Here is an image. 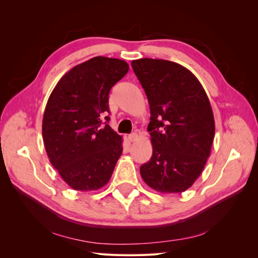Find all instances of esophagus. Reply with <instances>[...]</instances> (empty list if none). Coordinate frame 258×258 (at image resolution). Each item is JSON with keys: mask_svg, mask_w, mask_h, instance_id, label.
Returning <instances> with one entry per match:
<instances>
[{"mask_svg": "<svg viewBox=\"0 0 258 258\" xmlns=\"http://www.w3.org/2000/svg\"><path fill=\"white\" fill-rule=\"evenodd\" d=\"M128 139H129V141H130V142H135V141H136V140L138 139V135L136 134V132H134V134H131V135H129Z\"/></svg>", "mask_w": 258, "mask_h": 258, "instance_id": "1", "label": "esophagus"}]
</instances>
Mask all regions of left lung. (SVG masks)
<instances>
[{
  "mask_svg": "<svg viewBox=\"0 0 258 258\" xmlns=\"http://www.w3.org/2000/svg\"><path fill=\"white\" fill-rule=\"evenodd\" d=\"M131 66L151 110L153 155L140 173L159 192L185 191L211 154L215 123L209 98L197 77L175 62L143 58Z\"/></svg>",
  "mask_w": 258,
  "mask_h": 258,
  "instance_id": "obj_1",
  "label": "left lung"
}]
</instances>
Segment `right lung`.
Instances as JSON below:
<instances>
[{
  "instance_id": "add662e5",
  "label": "right lung",
  "mask_w": 258,
  "mask_h": 258,
  "mask_svg": "<svg viewBox=\"0 0 258 258\" xmlns=\"http://www.w3.org/2000/svg\"><path fill=\"white\" fill-rule=\"evenodd\" d=\"M128 70L120 59L91 58L67 72L50 93L42 124L45 150L75 190L102 188L122 153L121 137L101 117L110 113L108 93Z\"/></svg>"
}]
</instances>
